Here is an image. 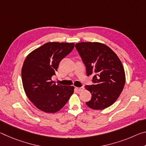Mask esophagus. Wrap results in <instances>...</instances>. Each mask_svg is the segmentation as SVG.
Here are the masks:
<instances>
[{"instance_id": "obj_1", "label": "esophagus", "mask_w": 146, "mask_h": 146, "mask_svg": "<svg viewBox=\"0 0 146 146\" xmlns=\"http://www.w3.org/2000/svg\"><path fill=\"white\" fill-rule=\"evenodd\" d=\"M76 89L79 91H82L84 90V87H81V88H76Z\"/></svg>"}]
</instances>
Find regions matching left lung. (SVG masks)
<instances>
[{
	"instance_id": "left-lung-1",
	"label": "left lung",
	"mask_w": 146,
	"mask_h": 146,
	"mask_svg": "<svg viewBox=\"0 0 146 146\" xmlns=\"http://www.w3.org/2000/svg\"><path fill=\"white\" fill-rule=\"evenodd\" d=\"M75 48L85 64L87 75L93 76L94 84L85 86L92 95L86 105L95 110L110 107L117 100L125 82L119 58L110 48L100 42H83L76 44Z\"/></svg>"
}]
</instances>
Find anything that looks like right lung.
Wrapping results in <instances>:
<instances>
[{"label": "right lung", "mask_w": 146, "mask_h": 146, "mask_svg": "<svg viewBox=\"0 0 146 146\" xmlns=\"http://www.w3.org/2000/svg\"><path fill=\"white\" fill-rule=\"evenodd\" d=\"M74 46V43H46L29 53L24 62L21 76L24 91L29 100L44 112L58 111L74 92L73 86L56 84L51 79L60 62Z\"/></svg>", "instance_id": "1"}]
</instances>
